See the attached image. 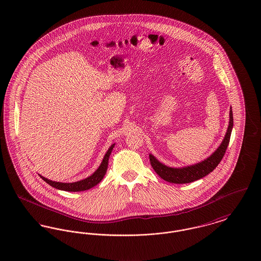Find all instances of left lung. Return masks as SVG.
Listing matches in <instances>:
<instances>
[{"label": "left lung", "mask_w": 261, "mask_h": 261, "mask_svg": "<svg viewBox=\"0 0 261 261\" xmlns=\"http://www.w3.org/2000/svg\"><path fill=\"white\" fill-rule=\"evenodd\" d=\"M232 127H233V116H232V110L230 107L229 123H228L225 136L221 142L220 147L208 158L192 166H187L181 168H172L162 164L152 154H150L149 158L151 162V166L163 180H167L169 182L188 184V182L200 180L201 178L205 177L206 175H208L211 172H213L217 168V166L221 163V159L223 158L229 143Z\"/></svg>", "instance_id": "8db88e82"}]
</instances>
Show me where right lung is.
Masks as SVG:
<instances>
[{
  "label": "right lung",
  "instance_id": "obj_1",
  "mask_svg": "<svg viewBox=\"0 0 261 261\" xmlns=\"http://www.w3.org/2000/svg\"><path fill=\"white\" fill-rule=\"evenodd\" d=\"M114 145H111L110 148L108 149V151L106 152L103 160L101 162L100 166L98 167V169L88 178L84 179V180H79V181H74V182H60V181H54V180H47L46 178L40 176V178L44 180L45 182H47L48 185H50L51 187L61 190V191H66V192H81V191H86L89 190L91 188H93L94 186H96L97 184L100 182L101 180L103 179V177L106 174L107 171V167H108V160H109V156L114 148Z\"/></svg>",
  "mask_w": 261,
  "mask_h": 261
}]
</instances>
